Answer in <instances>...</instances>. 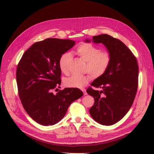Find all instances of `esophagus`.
<instances>
[{
    "label": "esophagus",
    "mask_w": 154,
    "mask_h": 154,
    "mask_svg": "<svg viewBox=\"0 0 154 154\" xmlns=\"http://www.w3.org/2000/svg\"><path fill=\"white\" fill-rule=\"evenodd\" d=\"M81 91L83 92V94H84V95H87V92H86V89H85V88H81Z\"/></svg>",
    "instance_id": "1"
}]
</instances>
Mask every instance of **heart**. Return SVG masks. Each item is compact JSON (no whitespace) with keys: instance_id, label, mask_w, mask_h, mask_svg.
<instances>
[{"instance_id":"1","label":"heart","mask_w":154,"mask_h":154,"mask_svg":"<svg viewBox=\"0 0 154 154\" xmlns=\"http://www.w3.org/2000/svg\"><path fill=\"white\" fill-rule=\"evenodd\" d=\"M76 53L87 62L85 71L90 72L94 77L102 76L112 63V55L109 51H100L98 47L91 42H82L76 48ZM71 58V55L69 52H65L61 55L59 66L62 73H68L67 64ZM91 74L87 73L85 75L71 76L64 80V84L70 88L83 87L92 79V76Z\"/></svg>"}]
</instances>
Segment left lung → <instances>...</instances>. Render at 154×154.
<instances>
[{"instance_id": "1", "label": "left lung", "mask_w": 154, "mask_h": 154, "mask_svg": "<svg viewBox=\"0 0 154 154\" xmlns=\"http://www.w3.org/2000/svg\"><path fill=\"white\" fill-rule=\"evenodd\" d=\"M86 40L85 42H90ZM92 42L102 43L112 55L108 69L89 87L87 93L94 98L89 109L93 119L103 125H112L126 115L133 105L138 85L137 58L120 40L103 34L92 37Z\"/></svg>"}]
</instances>
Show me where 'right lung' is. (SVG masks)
Masks as SVG:
<instances>
[{
	"label": "right lung",
	"mask_w": 154,
	"mask_h": 154,
	"mask_svg": "<svg viewBox=\"0 0 154 154\" xmlns=\"http://www.w3.org/2000/svg\"><path fill=\"white\" fill-rule=\"evenodd\" d=\"M75 42L48 38L32 45L17 64L16 81L24 109L42 125H54L65 116L73 102L83 95L77 88H66L56 94L61 84L59 59Z\"/></svg>",
	"instance_id": "obj_1"
}]
</instances>
